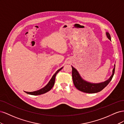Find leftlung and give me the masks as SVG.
<instances>
[{
  "label": "left lung",
  "instance_id": "8db88e82",
  "mask_svg": "<svg viewBox=\"0 0 124 124\" xmlns=\"http://www.w3.org/2000/svg\"><path fill=\"white\" fill-rule=\"evenodd\" d=\"M107 37L108 39H111V36L110 33L108 32L106 33ZM72 80L73 82V84L78 90L83 92L86 93H96L100 92L104 88L108 85L110 83V82L111 81L112 78H113L114 72H115V65H114V68L113 70V73H112V76L109 79H108L106 81H105L102 83H98V84H93L89 82H86L82 79V78L80 77V74H78L77 70L75 69L72 66Z\"/></svg>",
  "mask_w": 124,
  "mask_h": 124
}]
</instances>
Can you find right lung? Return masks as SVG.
Instances as JSON below:
<instances>
[{
  "label": "right lung",
  "instance_id": "right-lung-1",
  "mask_svg": "<svg viewBox=\"0 0 124 124\" xmlns=\"http://www.w3.org/2000/svg\"><path fill=\"white\" fill-rule=\"evenodd\" d=\"M62 68L59 69L57 71H56L55 73L53 76V77H52V78L50 81V82H48V84L46 86H45V87L42 88V89L38 90V91L32 92H25L28 93V94L31 95H39L43 94V93H46L49 91H50V90L52 88V87H53V86L54 85L55 77H56V74H57V73L59 72V71H61L62 70Z\"/></svg>",
  "mask_w": 124,
  "mask_h": 124
}]
</instances>
